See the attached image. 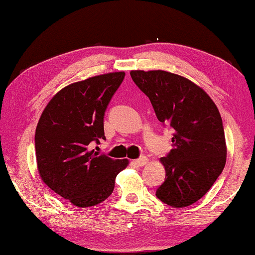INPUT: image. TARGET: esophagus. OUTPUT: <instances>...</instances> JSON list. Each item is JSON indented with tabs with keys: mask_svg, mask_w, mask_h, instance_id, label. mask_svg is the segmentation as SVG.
I'll list each match as a JSON object with an SVG mask.
<instances>
[{
	"mask_svg": "<svg viewBox=\"0 0 255 255\" xmlns=\"http://www.w3.org/2000/svg\"><path fill=\"white\" fill-rule=\"evenodd\" d=\"M146 163H148V158H146L145 156H142V157H139L138 159L134 160V164L137 165V166H144Z\"/></svg>",
	"mask_w": 255,
	"mask_h": 255,
	"instance_id": "obj_1",
	"label": "esophagus"
}]
</instances>
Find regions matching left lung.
Instances as JSON below:
<instances>
[{
  "instance_id": "8db88e82",
  "label": "left lung",
  "mask_w": 255,
  "mask_h": 255,
  "mask_svg": "<svg viewBox=\"0 0 255 255\" xmlns=\"http://www.w3.org/2000/svg\"><path fill=\"white\" fill-rule=\"evenodd\" d=\"M149 97L160 123L174 129L173 149L160 158L165 181L156 196L167 206L184 208L209 191L227 162L223 123L215 103L187 78L164 70H131Z\"/></svg>"
}]
</instances>
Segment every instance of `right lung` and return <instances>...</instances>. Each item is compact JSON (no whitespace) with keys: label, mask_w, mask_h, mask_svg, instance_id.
Here are the masks:
<instances>
[{"label":"right lung","mask_w":255,"mask_h":255,"mask_svg":"<svg viewBox=\"0 0 255 255\" xmlns=\"http://www.w3.org/2000/svg\"><path fill=\"white\" fill-rule=\"evenodd\" d=\"M125 78L124 71L76 82L51 99L35 129V157L42 181L74 206L87 208L112 194L128 159L98 155L105 139L104 117Z\"/></svg>","instance_id":"right-lung-1"}]
</instances>
